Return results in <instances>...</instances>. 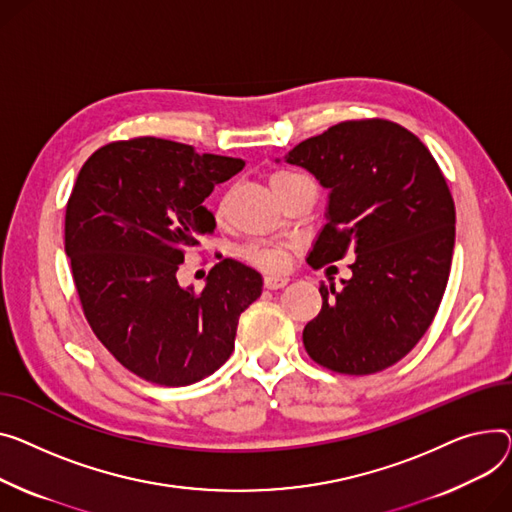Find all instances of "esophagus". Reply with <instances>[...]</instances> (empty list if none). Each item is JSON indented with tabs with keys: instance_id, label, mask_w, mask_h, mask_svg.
<instances>
[{
	"instance_id": "1",
	"label": "esophagus",
	"mask_w": 512,
	"mask_h": 512,
	"mask_svg": "<svg viewBox=\"0 0 512 512\" xmlns=\"http://www.w3.org/2000/svg\"><path fill=\"white\" fill-rule=\"evenodd\" d=\"M288 282H290V280H288L286 276H265V278H263V286H265L267 290H280V288H284Z\"/></svg>"
}]
</instances>
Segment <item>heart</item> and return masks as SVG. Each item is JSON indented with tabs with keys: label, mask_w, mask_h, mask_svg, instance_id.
Returning <instances> with one entry per match:
<instances>
[{
	"label": "heart",
	"mask_w": 512,
	"mask_h": 512,
	"mask_svg": "<svg viewBox=\"0 0 512 512\" xmlns=\"http://www.w3.org/2000/svg\"><path fill=\"white\" fill-rule=\"evenodd\" d=\"M309 179H306L304 175H298V173H292V170H278V173H274L269 177V187L271 191L276 193V197L282 201L286 199L298 185L306 183ZM234 195H236V189L234 187H226L218 201H216V208H214V216L218 222H226L232 214V206H234ZM241 255L265 269V271H280L284 269L286 261H288V247L284 245H278V243H251L247 245Z\"/></svg>",
	"instance_id": "obj_1"
}]
</instances>
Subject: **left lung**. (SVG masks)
Instances as JSON below:
<instances>
[{
    "instance_id": "obj_1",
    "label": "left lung",
    "mask_w": 512,
    "mask_h": 512,
    "mask_svg": "<svg viewBox=\"0 0 512 512\" xmlns=\"http://www.w3.org/2000/svg\"><path fill=\"white\" fill-rule=\"evenodd\" d=\"M329 189L327 224L306 257L315 269L354 253L342 290L319 286L306 323L309 356L342 374H372L420 342L445 294L455 201L430 150L387 119L342 121L286 156Z\"/></svg>"
}]
</instances>
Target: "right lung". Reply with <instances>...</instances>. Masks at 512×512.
<instances>
[{"label": "right lung", "instance_id": "1", "mask_svg": "<svg viewBox=\"0 0 512 512\" xmlns=\"http://www.w3.org/2000/svg\"><path fill=\"white\" fill-rule=\"evenodd\" d=\"M245 162L191 146L133 138L98 148L65 208V253L82 311L117 362L140 379L185 387L234 350L238 317L261 296L255 269L218 261L203 290L177 271L201 234L216 228L203 206Z\"/></svg>", "mask_w": 512, "mask_h": 512}]
</instances>
